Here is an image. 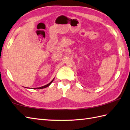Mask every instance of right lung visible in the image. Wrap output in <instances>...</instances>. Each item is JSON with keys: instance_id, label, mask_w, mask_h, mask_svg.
<instances>
[{"instance_id": "obj_1", "label": "right lung", "mask_w": 130, "mask_h": 130, "mask_svg": "<svg viewBox=\"0 0 130 130\" xmlns=\"http://www.w3.org/2000/svg\"><path fill=\"white\" fill-rule=\"evenodd\" d=\"M54 78L52 79V80L50 82V83H49L48 84H47V85H44V86H42V87H39V88H32V89H43V88H46V87H48L52 83V82L54 81Z\"/></svg>"}]
</instances>
